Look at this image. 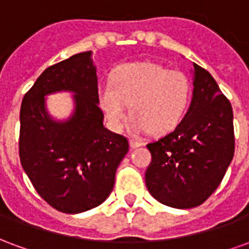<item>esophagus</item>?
<instances>
[{"mask_svg":"<svg viewBox=\"0 0 249 249\" xmlns=\"http://www.w3.org/2000/svg\"><path fill=\"white\" fill-rule=\"evenodd\" d=\"M129 142H130V146H132V148H139V146H141L142 144H144L142 141L137 140V139H130Z\"/></svg>","mask_w":249,"mask_h":249,"instance_id":"esophagus-1","label":"esophagus"}]
</instances>
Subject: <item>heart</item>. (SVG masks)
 Instances as JSON below:
<instances>
[{
  "instance_id": "obj_1",
  "label": "heart",
  "mask_w": 249,
  "mask_h": 249,
  "mask_svg": "<svg viewBox=\"0 0 249 249\" xmlns=\"http://www.w3.org/2000/svg\"><path fill=\"white\" fill-rule=\"evenodd\" d=\"M191 98L192 84L185 73L149 61L119 66L110 82L98 88V103L114 130L124 128L130 104L136 132L168 133L181 123Z\"/></svg>"
}]
</instances>
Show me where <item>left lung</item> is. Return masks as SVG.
Segmentation results:
<instances>
[{
  "instance_id": "1",
  "label": "left lung",
  "mask_w": 249,
  "mask_h": 249,
  "mask_svg": "<svg viewBox=\"0 0 249 249\" xmlns=\"http://www.w3.org/2000/svg\"><path fill=\"white\" fill-rule=\"evenodd\" d=\"M193 97L181 123L146 144L148 191L173 208L197 207L216 191L235 152L233 112L209 71L193 64Z\"/></svg>"
}]
</instances>
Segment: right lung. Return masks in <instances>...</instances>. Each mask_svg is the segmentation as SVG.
<instances>
[{"instance_id":"right-lung-1","label":"right lung","mask_w":249,"mask_h":249,"mask_svg":"<svg viewBox=\"0 0 249 249\" xmlns=\"http://www.w3.org/2000/svg\"><path fill=\"white\" fill-rule=\"evenodd\" d=\"M77 92L76 112L66 123L52 122L43 96ZM96 69L90 52L57 62L25 93L19 112V161L33 187L51 207L80 213L112 192L116 169L129 149L128 139L103 125Z\"/></svg>"}]
</instances>
